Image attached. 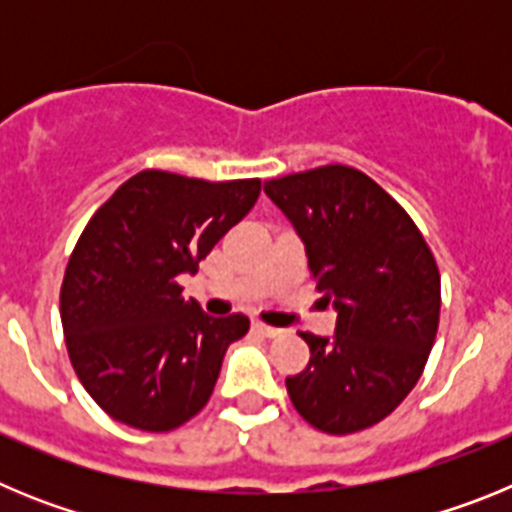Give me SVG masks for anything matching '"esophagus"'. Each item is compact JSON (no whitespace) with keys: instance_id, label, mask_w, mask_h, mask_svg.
<instances>
[{"instance_id":"1","label":"esophagus","mask_w":512,"mask_h":512,"mask_svg":"<svg viewBox=\"0 0 512 512\" xmlns=\"http://www.w3.org/2000/svg\"><path fill=\"white\" fill-rule=\"evenodd\" d=\"M253 333H259V336L264 338H277L282 330L271 328V325H264V323H253Z\"/></svg>"}]
</instances>
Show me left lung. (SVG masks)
<instances>
[{"instance_id":"1","label":"left lung","mask_w":512,"mask_h":512,"mask_svg":"<svg viewBox=\"0 0 512 512\" xmlns=\"http://www.w3.org/2000/svg\"><path fill=\"white\" fill-rule=\"evenodd\" d=\"M300 241L323 300L336 310L330 338L302 333L310 364L287 377L297 413L346 436L379 423L423 374L441 312V277L410 215L351 166L264 184Z\"/></svg>"}]
</instances>
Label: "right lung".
<instances>
[{
  "label": "right lung",
  "mask_w": 512,
  "mask_h": 512,
  "mask_svg": "<svg viewBox=\"0 0 512 512\" xmlns=\"http://www.w3.org/2000/svg\"><path fill=\"white\" fill-rule=\"evenodd\" d=\"M259 192V179L148 169L94 212L66 266L61 323L76 377L110 418L164 433L207 405L248 318H210L184 300L179 277L197 271Z\"/></svg>",
  "instance_id": "1"
}]
</instances>
